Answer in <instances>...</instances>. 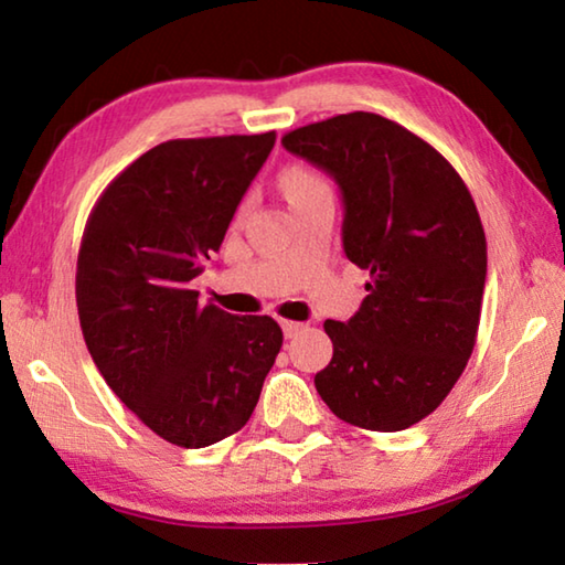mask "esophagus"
<instances>
[{
    "mask_svg": "<svg viewBox=\"0 0 565 565\" xmlns=\"http://www.w3.org/2000/svg\"><path fill=\"white\" fill-rule=\"evenodd\" d=\"M281 329H284V337L286 339H294L296 333L303 329V323H299V321H281Z\"/></svg>",
    "mask_w": 565,
    "mask_h": 565,
    "instance_id": "esophagus-1",
    "label": "esophagus"
}]
</instances>
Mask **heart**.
<instances>
[{
	"mask_svg": "<svg viewBox=\"0 0 565 565\" xmlns=\"http://www.w3.org/2000/svg\"><path fill=\"white\" fill-rule=\"evenodd\" d=\"M281 184H284L286 196H289V202H296V199L311 194V191H317L321 186H329L319 174H313L311 169H303V167L286 169L281 174Z\"/></svg>",
	"mask_w": 565,
	"mask_h": 565,
	"instance_id": "1",
	"label": "heart"
}]
</instances>
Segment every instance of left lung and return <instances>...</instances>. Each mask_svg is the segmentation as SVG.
<instances>
[{"mask_svg": "<svg viewBox=\"0 0 565 565\" xmlns=\"http://www.w3.org/2000/svg\"><path fill=\"white\" fill-rule=\"evenodd\" d=\"M281 145L337 181L343 252L371 274L361 309L323 321L333 356L313 384L347 424L404 431L441 406L476 347L486 234L471 191L428 141L371 111Z\"/></svg>", "mask_w": 565, "mask_h": 565, "instance_id": "1", "label": "left lung"}]
</instances>
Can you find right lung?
<instances>
[{
  "label": "right lung",
  "mask_w": 565,
  "mask_h": 565,
  "mask_svg": "<svg viewBox=\"0 0 565 565\" xmlns=\"http://www.w3.org/2000/svg\"><path fill=\"white\" fill-rule=\"evenodd\" d=\"M274 141H164L104 189L84 226L76 309L87 349L121 404L181 448L236 434L281 349L271 317H234L191 289Z\"/></svg>",
  "instance_id": "add662e5"
}]
</instances>
